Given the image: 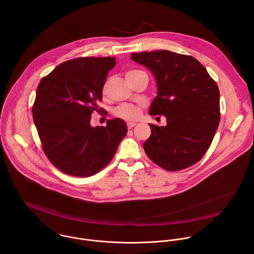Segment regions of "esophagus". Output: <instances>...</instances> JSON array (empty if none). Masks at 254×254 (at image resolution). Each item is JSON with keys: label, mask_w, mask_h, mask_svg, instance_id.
<instances>
[{"label": "esophagus", "mask_w": 254, "mask_h": 254, "mask_svg": "<svg viewBox=\"0 0 254 254\" xmlns=\"http://www.w3.org/2000/svg\"><path fill=\"white\" fill-rule=\"evenodd\" d=\"M135 126H136V123H134V122H129V123H127L128 129H132V128L135 127Z\"/></svg>", "instance_id": "1"}]
</instances>
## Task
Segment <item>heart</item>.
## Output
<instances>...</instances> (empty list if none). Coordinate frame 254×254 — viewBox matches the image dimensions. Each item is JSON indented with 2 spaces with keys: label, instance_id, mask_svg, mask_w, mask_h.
I'll return each mask as SVG.
<instances>
[{
  "label": "heart",
  "instance_id": "1",
  "mask_svg": "<svg viewBox=\"0 0 254 254\" xmlns=\"http://www.w3.org/2000/svg\"><path fill=\"white\" fill-rule=\"evenodd\" d=\"M139 71H141V70H131V71H129L126 74V76L135 74V73L139 72ZM108 86H109V81H107L103 86V89H102L103 95L107 94ZM141 113H142L141 108L138 107V106H135V105H127V104L120 105L114 109V115L123 119V120H126V121L137 120L141 116Z\"/></svg>",
  "mask_w": 254,
  "mask_h": 254
}]
</instances>
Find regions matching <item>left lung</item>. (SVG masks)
<instances>
[{
	"mask_svg": "<svg viewBox=\"0 0 254 254\" xmlns=\"http://www.w3.org/2000/svg\"><path fill=\"white\" fill-rule=\"evenodd\" d=\"M153 73L157 96L150 115H164L166 126L149 124L146 155L167 171H179L201 159L211 145L220 121L216 82L193 57L159 50L131 54Z\"/></svg>",
	"mask_w": 254,
	"mask_h": 254,
	"instance_id": "obj_1",
	"label": "left lung"
}]
</instances>
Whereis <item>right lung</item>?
Instances as JSON below:
<instances>
[{"instance_id": "add662e5", "label": "right lung", "mask_w": 254, "mask_h": 254, "mask_svg": "<svg viewBox=\"0 0 254 254\" xmlns=\"http://www.w3.org/2000/svg\"><path fill=\"white\" fill-rule=\"evenodd\" d=\"M115 58H78L43 77L32 108L43 150L62 172L89 177L103 170L127 134L120 118L92 127L91 114L102 111L103 86Z\"/></svg>"}]
</instances>
